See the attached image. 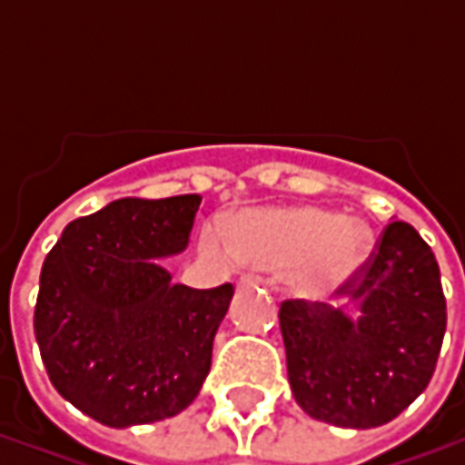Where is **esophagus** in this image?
I'll list each match as a JSON object with an SVG mask.
<instances>
[{
  "mask_svg": "<svg viewBox=\"0 0 465 465\" xmlns=\"http://www.w3.org/2000/svg\"><path fill=\"white\" fill-rule=\"evenodd\" d=\"M242 289H263V286H269V282L263 279V276H243L242 282H239Z\"/></svg>",
  "mask_w": 465,
  "mask_h": 465,
  "instance_id": "34e87169",
  "label": "esophagus"
}]
</instances>
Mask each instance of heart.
Returning a JSON list of instances; mask_svg holds the SVG:
<instances>
[{
	"instance_id": "obj_1",
	"label": "heart",
	"mask_w": 465,
	"mask_h": 465,
	"mask_svg": "<svg viewBox=\"0 0 465 465\" xmlns=\"http://www.w3.org/2000/svg\"><path fill=\"white\" fill-rule=\"evenodd\" d=\"M203 249L223 263L246 262L266 269H292L293 289L303 296H326L363 269L371 236L366 226L316 206H286L242 216L232 242L219 223H206Z\"/></svg>"
}]
</instances>
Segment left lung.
I'll return each instance as SVG.
<instances>
[{
  "mask_svg": "<svg viewBox=\"0 0 465 465\" xmlns=\"http://www.w3.org/2000/svg\"><path fill=\"white\" fill-rule=\"evenodd\" d=\"M339 293L351 322L329 303L289 299L279 309L293 399L312 419L376 429L419 399L446 333L439 262L411 223H389Z\"/></svg>",
  "mask_w": 465,
  "mask_h": 465,
  "instance_id": "8db88e82",
  "label": "left lung"
}]
</instances>
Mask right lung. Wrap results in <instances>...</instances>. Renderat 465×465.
<instances>
[{
    "mask_svg": "<svg viewBox=\"0 0 465 465\" xmlns=\"http://www.w3.org/2000/svg\"><path fill=\"white\" fill-rule=\"evenodd\" d=\"M202 196L119 199L46 253L35 336L54 389L112 429L183 411L212 369L233 286L189 289L153 259L189 243Z\"/></svg>",
    "mask_w": 465,
    "mask_h": 465,
    "instance_id": "obj_1",
    "label": "right lung"
}]
</instances>
